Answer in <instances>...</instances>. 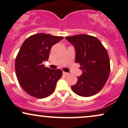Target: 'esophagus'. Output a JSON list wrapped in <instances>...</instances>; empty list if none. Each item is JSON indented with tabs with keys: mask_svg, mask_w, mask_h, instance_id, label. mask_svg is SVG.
<instances>
[{
	"mask_svg": "<svg viewBox=\"0 0 128 128\" xmlns=\"http://www.w3.org/2000/svg\"><path fill=\"white\" fill-rule=\"evenodd\" d=\"M62 73H63V74H64V75H66V76H67V75H68V74H69L68 73L65 72H63Z\"/></svg>",
	"mask_w": 128,
	"mask_h": 128,
	"instance_id": "obj_1",
	"label": "esophagus"
}]
</instances>
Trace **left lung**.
I'll list each match as a JSON object with an SVG mask.
<instances>
[{
  "label": "left lung",
  "mask_w": 128,
  "mask_h": 128,
  "mask_svg": "<svg viewBox=\"0 0 128 128\" xmlns=\"http://www.w3.org/2000/svg\"><path fill=\"white\" fill-rule=\"evenodd\" d=\"M76 50L75 62L83 71L78 82L72 86L73 92L82 97L99 92L106 84L110 73L109 56L105 47L94 36L86 34L66 36Z\"/></svg>",
  "instance_id": "obj_1"
}]
</instances>
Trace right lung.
<instances>
[{
	"label": "right lung",
	"instance_id": "obj_1",
	"mask_svg": "<svg viewBox=\"0 0 128 128\" xmlns=\"http://www.w3.org/2000/svg\"><path fill=\"white\" fill-rule=\"evenodd\" d=\"M63 38L36 34L29 36L22 45L16 58V73L20 86L30 96L42 99L55 91L62 71L45 67L42 62L48 61L52 46Z\"/></svg>",
	"mask_w": 128,
	"mask_h": 128
}]
</instances>
